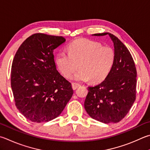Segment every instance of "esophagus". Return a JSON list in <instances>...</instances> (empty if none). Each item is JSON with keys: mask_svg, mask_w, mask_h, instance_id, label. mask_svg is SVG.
I'll list each match as a JSON object with an SVG mask.
<instances>
[{"mask_svg": "<svg viewBox=\"0 0 150 150\" xmlns=\"http://www.w3.org/2000/svg\"><path fill=\"white\" fill-rule=\"evenodd\" d=\"M79 86H80V84L79 83H72V87H73V90L77 89Z\"/></svg>", "mask_w": 150, "mask_h": 150, "instance_id": "obj_1", "label": "esophagus"}]
</instances>
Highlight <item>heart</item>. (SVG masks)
Here are the masks:
<instances>
[{
  "instance_id": "b5f03b06",
  "label": "heart",
  "mask_w": 150,
  "mask_h": 150,
  "mask_svg": "<svg viewBox=\"0 0 150 150\" xmlns=\"http://www.w3.org/2000/svg\"><path fill=\"white\" fill-rule=\"evenodd\" d=\"M68 53L60 51L57 54V66L64 77L73 76L76 81L97 83L102 82L112 70L115 62V50L110 47H103L100 42L89 39H78L70 43Z\"/></svg>"
}]
</instances>
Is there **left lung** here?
Masks as SVG:
<instances>
[{
	"label": "left lung",
	"mask_w": 150,
	"mask_h": 150,
	"mask_svg": "<svg viewBox=\"0 0 150 150\" xmlns=\"http://www.w3.org/2000/svg\"><path fill=\"white\" fill-rule=\"evenodd\" d=\"M113 41L115 62L105 80L94 86L88 87L84 109L95 120L103 123L121 121L131 108L137 93V69L129 50L117 37L109 33Z\"/></svg>",
	"instance_id": "1"
}]
</instances>
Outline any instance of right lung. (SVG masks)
<instances>
[{
    "label": "right lung",
    "instance_id": "obj_1",
    "mask_svg": "<svg viewBox=\"0 0 150 150\" xmlns=\"http://www.w3.org/2000/svg\"><path fill=\"white\" fill-rule=\"evenodd\" d=\"M66 39L35 33L24 40L13 58L11 87L20 113L35 122L56 118L73 94L71 84L56 69L54 50Z\"/></svg>",
    "mask_w": 150,
    "mask_h": 150
}]
</instances>
